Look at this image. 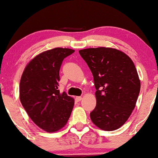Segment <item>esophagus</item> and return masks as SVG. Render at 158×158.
<instances>
[{
  "instance_id": "1",
  "label": "esophagus",
  "mask_w": 158,
  "mask_h": 158,
  "mask_svg": "<svg viewBox=\"0 0 158 158\" xmlns=\"http://www.w3.org/2000/svg\"><path fill=\"white\" fill-rule=\"evenodd\" d=\"M76 100L77 101V102H79V101L81 100V97H76Z\"/></svg>"
}]
</instances>
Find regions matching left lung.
Instances as JSON below:
<instances>
[{
    "label": "left lung",
    "mask_w": 158,
    "mask_h": 158,
    "mask_svg": "<svg viewBox=\"0 0 158 158\" xmlns=\"http://www.w3.org/2000/svg\"><path fill=\"white\" fill-rule=\"evenodd\" d=\"M94 77L97 106L90 117L104 131L120 128L135 108L140 81L135 64L126 53L110 48L79 51Z\"/></svg>",
    "instance_id": "1"
}]
</instances>
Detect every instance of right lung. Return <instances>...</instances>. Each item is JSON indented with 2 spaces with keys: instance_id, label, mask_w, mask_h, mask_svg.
<instances>
[{
  "instance_id": "right-lung-1",
  "label": "right lung",
  "mask_w": 158,
  "mask_h": 158,
  "mask_svg": "<svg viewBox=\"0 0 158 158\" xmlns=\"http://www.w3.org/2000/svg\"><path fill=\"white\" fill-rule=\"evenodd\" d=\"M75 50L56 48L32 59L20 81V100L30 119L41 129L55 132L70 118L73 98L58 90L59 70L64 58Z\"/></svg>"
}]
</instances>
